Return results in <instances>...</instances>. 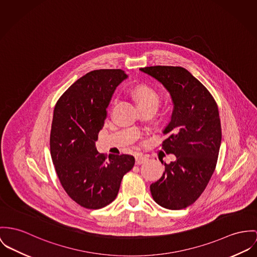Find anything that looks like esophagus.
I'll return each instance as SVG.
<instances>
[{
  "mask_svg": "<svg viewBox=\"0 0 257 257\" xmlns=\"http://www.w3.org/2000/svg\"><path fill=\"white\" fill-rule=\"evenodd\" d=\"M135 159H136V164H142V163H144V162H146L148 160V158L144 157V156H142V155H137L135 157Z\"/></svg>",
  "mask_w": 257,
  "mask_h": 257,
  "instance_id": "34e87169",
  "label": "esophagus"
}]
</instances>
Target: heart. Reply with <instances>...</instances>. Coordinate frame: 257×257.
I'll use <instances>...</instances> for the list:
<instances>
[{"label":"heart","mask_w":257,"mask_h":257,"mask_svg":"<svg viewBox=\"0 0 257 257\" xmlns=\"http://www.w3.org/2000/svg\"><path fill=\"white\" fill-rule=\"evenodd\" d=\"M133 96L141 105H153L158 107L159 103V95L156 90L149 86H138L133 90Z\"/></svg>","instance_id":"1"}]
</instances>
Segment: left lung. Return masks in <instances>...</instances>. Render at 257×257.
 Here are the masks:
<instances>
[{"label": "left lung", "instance_id": "8db88e82", "mask_svg": "<svg viewBox=\"0 0 257 257\" xmlns=\"http://www.w3.org/2000/svg\"><path fill=\"white\" fill-rule=\"evenodd\" d=\"M140 70L160 82L173 103L171 120L163 130L167 138L162 150L175 155L176 160L164 162L162 176L150 187L152 196L164 208H186L205 190L216 167L222 138L217 103L181 66L157 65Z\"/></svg>", "mask_w": 257, "mask_h": 257}]
</instances>
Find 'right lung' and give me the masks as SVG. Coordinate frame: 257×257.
Listing matches in <instances>:
<instances>
[{
  "instance_id": "add662e5",
  "label": "right lung",
  "mask_w": 257,
  "mask_h": 257,
  "mask_svg": "<svg viewBox=\"0 0 257 257\" xmlns=\"http://www.w3.org/2000/svg\"><path fill=\"white\" fill-rule=\"evenodd\" d=\"M127 77L121 69L88 72L62 94L55 106L50 136L53 163L66 194L88 209L112 202L122 178L135 164L132 156L106 158L96 148L109 101Z\"/></svg>"
}]
</instances>
